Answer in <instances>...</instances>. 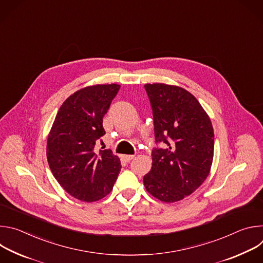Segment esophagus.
I'll return each instance as SVG.
<instances>
[{
	"label": "esophagus",
	"instance_id": "esophagus-1",
	"mask_svg": "<svg viewBox=\"0 0 263 263\" xmlns=\"http://www.w3.org/2000/svg\"><path fill=\"white\" fill-rule=\"evenodd\" d=\"M134 157H135L134 155H124V156H123V159H124L125 161L129 162V161H131Z\"/></svg>",
	"mask_w": 263,
	"mask_h": 263
}]
</instances>
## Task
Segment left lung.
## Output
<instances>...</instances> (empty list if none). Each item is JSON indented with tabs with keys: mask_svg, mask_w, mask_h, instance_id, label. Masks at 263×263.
I'll return each mask as SVG.
<instances>
[{
	"mask_svg": "<svg viewBox=\"0 0 263 263\" xmlns=\"http://www.w3.org/2000/svg\"><path fill=\"white\" fill-rule=\"evenodd\" d=\"M151 102L156 142L152 168L143 184L154 198L174 203L192 195L210 173L214 133L199 101L186 89L164 83L145 84Z\"/></svg>",
	"mask_w": 263,
	"mask_h": 263,
	"instance_id": "1",
	"label": "left lung"
}]
</instances>
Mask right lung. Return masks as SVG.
I'll return each instance as SVG.
<instances>
[{
  "label": "right lung",
  "instance_id": "right-lung-1",
  "mask_svg": "<svg viewBox=\"0 0 263 263\" xmlns=\"http://www.w3.org/2000/svg\"><path fill=\"white\" fill-rule=\"evenodd\" d=\"M120 87L98 84L73 92L59 108L49 133V166L63 190L80 201L95 202L107 196L122 168L110 149L95 152L105 134L103 118Z\"/></svg>",
  "mask_w": 263,
  "mask_h": 263
}]
</instances>
